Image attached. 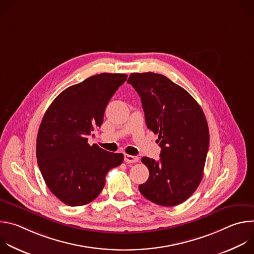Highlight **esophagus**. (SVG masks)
Returning <instances> with one entry per match:
<instances>
[{
	"mask_svg": "<svg viewBox=\"0 0 254 254\" xmlns=\"http://www.w3.org/2000/svg\"><path fill=\"white\" fill-rule=\"evenodd\" d=\"M138 158L134 157V156H130V155H125V162L131 164V163H137L138 162Z\"/></svg>",
	"mask_w": 254,
	"mask_h": 254,
	"instance_id": "1",
	"label": "esophagus"
}]
</instances>
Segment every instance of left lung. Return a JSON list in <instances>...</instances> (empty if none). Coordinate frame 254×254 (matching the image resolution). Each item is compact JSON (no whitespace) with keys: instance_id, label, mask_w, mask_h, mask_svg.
Wrapping results in <instances>:
<instances>
[{"instance_id":"left-lung-1","label":"left lung","mask_w":254,"mask_h":254,"mask_svg":"<svg viewBox=\"0 0 254 254\" xmlns=\"http://www.w3.org/2000/svg\"><path fill=\"white\" fill-rule=\"evenodd\" d=\"M140 96L149 129L159 134L160 161L143 157L150 177L138 186L141 195L161 206L186 201L203 178L209 128L198 102L162 74L131 73L127 79Z\"/></svg>"}]
</instances>
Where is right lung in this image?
I'll list each match as a JSON object with an SVG mask.
<instances>
[{"instance_id": "right-lung-1", "label": "right lung", "mask_w": 254, "mask_h": 254, "mask_svg": "<svg viewBox=\"0 0 254 254\" xmlns=\"http://www.w3.org/2000/svg\"><path fill=\"white\" fill-rule=\"evenodd\" d=\"M121 73H101L63 90L41 122L36 156L49 190L69 206L93 201L105 176L124 161L123 154L88 144V135L102 125L105 107L127 80Z\"/></svg>"}]
</instances>
